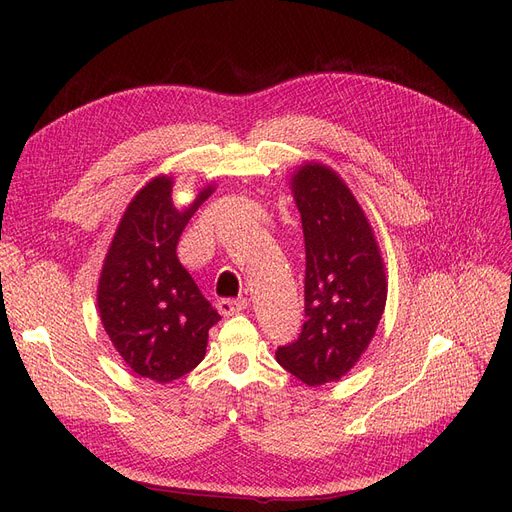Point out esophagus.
Masks as SVG:
<instances>
[{"label": "esophagus", "mask_w": 512, "mask_h": 512, "mask_svg": "<svg viewBox=\"0 0 512 512\" xmlns=\"http://www.w3.org/2000/svg\"><path fill=\"white\" fill-rule=\"evenodd\" d=\"M247 301L242 299V301H236V299H222V301H218V311L224 315V317H230V315H236V313H240L242 309H247Z\"/></svg>", "instance_id": "34e87169"}]
</instances>
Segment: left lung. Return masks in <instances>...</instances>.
I'll return each mask as SVG.
<instances>
[{
	"instance_id": "1",
	"label": "left lung",
	"mask_w": 512,
	"mask_h": 512,
	"mask_svg": "<svg viewBox=\"0 0 512 512\" xmlns=\"http://www.w3.org/2000/svg\"><path fill=\"white\" fill-rule=\"evenodd\" d=\"M305 236V324L276 359L307 386L340 380L378 328L388 282L384 261L348 186L326 166L292 176Z\"/></svg>"
}]
</instances>
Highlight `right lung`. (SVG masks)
<instances>
[{"instance_id": "obj_1", "label": "right lung", "mask_w": 512, "mask_h": 512, "mask_svg": "<svg viewBox=\"0 0 512 512\" xmlns=\"http://www.w3.org/2000/svg\"><path fill=\"white\" fill-rule=\"evenodd\" d=\"M207 186L191 207L172 203V178L157 176L128 203L107 251L97 305L103 328L126 365L157 384L195 369L220 313L178 261L176 247Z\"/></svg>"}]
</instances>
